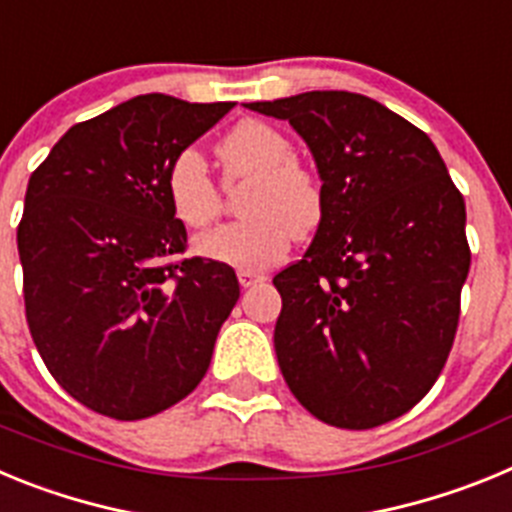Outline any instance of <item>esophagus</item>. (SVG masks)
I'll return each instance as SVG.
<instances>
[{
	"instance_id": "esophagus-1",
	"label": "esophagus",
	"mask_w": 512,
	"mask_h": 512,
	"mask_svg": "<svg viewBox=\"0 0 512 512\" xmlns=\"http://www.w3.org/2000/svg\"><path fill=\"white\" fill-rule=\"evenodd\" d=\"M264 274H259V271H248V269H241L238 271V282H241V287H253V284L264 282Z\"/></svg>"
}]
</instances>
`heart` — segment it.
<instances>
[{
  "label": "heart",
  "instance_id": "1",
  "mask_svg": "<svg viewBox=\"0 0 512 512\" xmlns=\"http://www.w3.org/2000/svg\"><path fill=\"white\" fill-rule=\"evenodd\" d=\"M228 176H253L243 197V220L220 225L194 238V251L210 261L269 269L282 259L297 233L320 223L325 192L315 171L297 161L295 143L259 120H243L220 143ZM166 197L176 220L200 230L220 215V189L205 158L184 148L166 169Z\"/></svg>",
  "mask_w": 512,
  "mask_h": 512
}]
</instances>
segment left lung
<instances>
[{"mask_svg": "<svg viewBox=\"0 0 512 512\" xmlns=\"http://www.w3.org/2000/svg\"><path fill=\"white\" fill-rule=\"evenodd\" d=\"M248 110L289 120L325 192L318 233L274 277V328L292 395L336 428H377L441 374L469 274L467 207L433 140L354 92H305Z\"/></svg>", "mask_w": 512, "mask_h": 512, "instance_id": "obj_1", "label": "left lung"}]
</instances>
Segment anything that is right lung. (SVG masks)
<instances>
[{
  "instance_id": "add662e5",
  "label": "right lung",
  "mask_w": 512,
  "mask_h": 512,
  "mask_svg": "<svg viewBox=\"0 0 512 512\" xmlns=\"http://www.w3.org/2000/svg\"><path fill=\"white\" fill-rule=\"evenodd\" d=\"M233 110L140 94L79 122L33 171L17 228L30 336L89 410L151 418L202 382L241 297L235 271L182 259L171 158Z\"/></svg>"
}]
</instances>
